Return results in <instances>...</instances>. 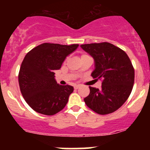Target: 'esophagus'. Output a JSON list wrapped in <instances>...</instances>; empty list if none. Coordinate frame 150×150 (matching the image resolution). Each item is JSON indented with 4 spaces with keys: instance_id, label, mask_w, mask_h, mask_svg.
<instances>
[{
    "instance_id": "1",
    "label": "esophagus",
    "mask_w": 150,
    "mask_h": 150,
    "mask_svg": "<svg viewBox=\"0 0 150 150\" xmlns=\"http://www.w3.org/2000/svg\"><path fill=\"white\" fill-rule=\"evenodd\" d=\"M79 87H80V85H75L74 86V88H75V89H77L79 88Z\"/></svg>"
}]
</instances>
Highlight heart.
<instances>
[{
    "label": "heart",
    "instance_id": "heart-1",
    "mask_svg": "<svg viewBox=\"0 0 150 150\" xmlns=\"http://www.w3.org/2000/svg\"><path fill=\"white\" fill-rule=\"evenodd\" d=\"M87 56V55H86V54H83V55H82V56Z\"/></svg>",
    "mask_w": 150,
    "mask_h": 150
}]
</instances>
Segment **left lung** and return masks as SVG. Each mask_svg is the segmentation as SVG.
I'll use <instances>...</instances> for the list:
<instances>
[{
    "mask_svg": "<svg viewBox=\"0 0 150 150\" xmlns=\"http://www.w3.org/2000/svg\"><path fill=\"white\" fill-rule=\"evenodd\" d=\"M94 58V70L91 75L102 79L101 89L89 87L84 99L86 105L99 114L114 112L126 101L132 92L135 71L125 51L108 42L80 45Z\"/></svg>",
    "mask_w": 150,
    "mask_h": 150,
    "instance_id": "8db88e82",
    "label": "left lung"
}]
</instances>
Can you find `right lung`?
<instances>
[{
    "label": "right lung",
    "mask_w": 150,
    "mask_h": 150,
    "mask_svg": "<svg viewBox=\"0 0 150 150\" xmlns=\"http://www.w3.org/2000/svg\"><path fill=\"white\" fill-rule=\"evenodd\" d=\"M78 46L44 43L27 53L20 67L19 85L26 102L34 111L51 116L67 104L74 88L58 84L54 71Z\"/></svg>",
    "instance_id": "1"
}]
</instances>
